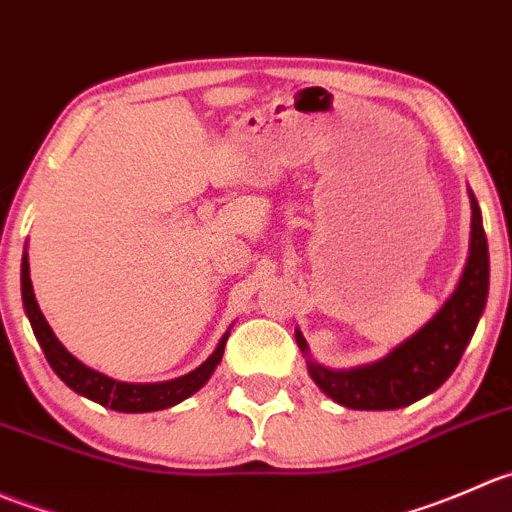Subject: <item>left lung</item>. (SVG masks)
<instances>
[{"mask_svg":"<svg viewBox=\"0 0 512 512\" xmlns=\"http://www.w3.org/2000/svg\"><path fill=\"white\" fill-rule=\"evenodd\" d=\"M470 209V254L453 296L416 336L371 366L333 371L308 361V373L326 396L353 411H393L421 401L448 381L473 338L488 298V239L473 194ZM296 343L303 353H308L306 341L298 331Z\"/></svg>","mask_w":512,"mask_h":512,"instance_id":"1","label":"left lung"}]
</instances>
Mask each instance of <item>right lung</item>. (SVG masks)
<instances>
[{
  "label": "right lung",
  "instance_id": "1",
  "mask_svg": "<svg viewBox=\"0 0 512 512\" xmlns=\"http://www.w3.org/2000/svg\"><path fill=\"white\" fill-rule=\"evenodd\" d=\"M22 301L24 311H27L29 323L34 328V336H37L39 346H42L44 356H47L49 366L54 368L59 378L67 383L72 391L82 393L89 401H96L99 406L111 408V411L119 413H149V411H164V408L176 406L184 398L194 396L201 386L211 378L214 368L221 363L224 356L226 341H229V333H224V338L219 341L216 351L201 363L196 371L186 373V376L174 378V381L164 383H119L114 378L104 376L99 371H91L89 366H84L82 361L72 356L67 348L59 343V338L54 336V331L49 328L47 318L42 316L37 306V298L32 291V278H29V261L27 254L22 258Z\"/></svg>",
  "mask_w": 512,
  "mask_h": 512
}]
</instances>
